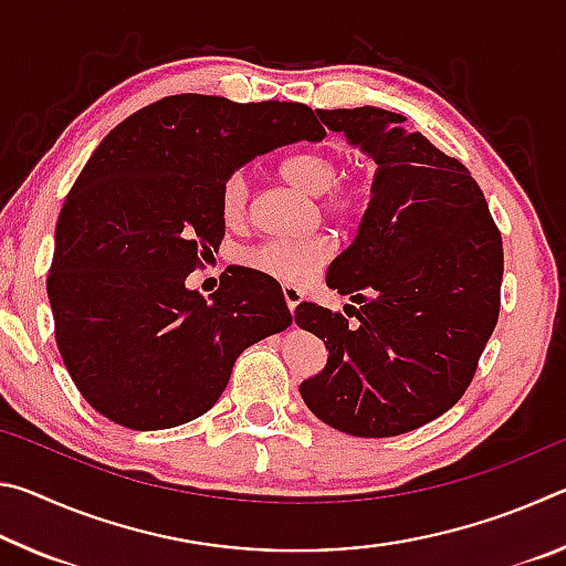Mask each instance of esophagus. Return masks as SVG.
Listing matches in <instances>:
<instances>
[{
	"instance_id": "obj_1",
	"label": "esophagus",
	"mask_w": 566,
	"mask_h": 566,
	"mask_svg": "<svg viewBox=\"0 0 566 566\" xmlns=\"http://www.w3.org/2000/svg\"><path fill=\"white\" fill-rule=\"evenodd\" d=\"M282 294H284V302H286V306H290V312H294L296 306H300L302 296H304L300 286H294V284H284V286H282Z\"/></svg>"
}]
</instances>
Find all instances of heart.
I'll return each instance as SVG.
<instances>
[{"instance_id":"b5f03b06","label":"heart","mask_w":566,"mask_h":566,"mask_svg":"<svg viewBox=\"0 0 566 566\" xmlns=\"http://www.w3.org/2000/svg\"><path fill=\"white\" fill-rule=\"evenodd\" d=\"M282 177L304 195L319 197V209L332 219H354L367 207V189L359 181L342 177V161L329 151H300L282 161ZM249 181L244 171H232L219 189V214L227 224H239L247 217ZM332 242L324 234L302 239H264L239 254L247 270L280 282L302 284L329 260Z\"/></svg>"}]
</instances>
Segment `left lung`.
I'll return each instance as SVG.
<instances>
[{"label": "left lung", "mask_w": 566, "mask_h": 566, "mask_svg": "<svg viewBox=\"0 0 566 566\" xmlns=\"http://www.w3.org/2000/svg\"><path fill=\"white\" fill-rule=\"evenodd\" d=\"M322 124L377 161L357 237L329 264L344 314L302 302L294 322L329 357L300 395L324 424L397 437L452 409L500 317L502 234L462 161L379 107L317 109Z\"/></svg>", "instance_id": "left-lung-1"}]
</instances>
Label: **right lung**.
I'll use <instances>...</instances> for the list:
<instances>
[{
  "label": "right lung",
  "instance_id": "obj_1",
  "mask_svg": "<svg viewBox=\"0 0 566 566\" xmlns=\"http://www.w3.org/2000/svg\"><path fill=\"white\" fill-rule=\"evenodd\" d=\"M324 134L300 102L175 94L102 139L64 199L46 276L56 347L99 415L137 432L187 424L239 354L290 327L272 276L229 266L209 300L185 282L222 244L224 179Z\"/></svg>",
  "mask_w": 566,
  "mask_h": 566
}]
</instances>
